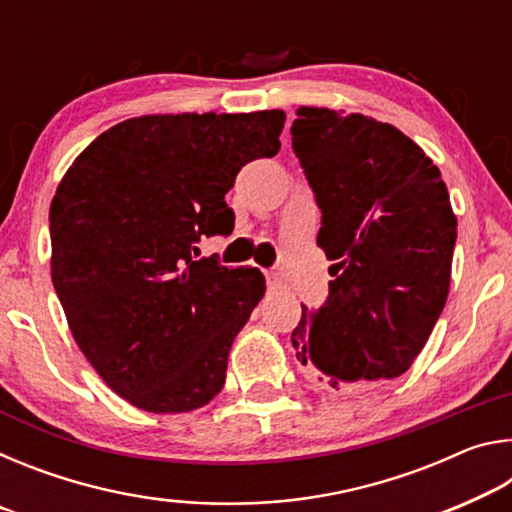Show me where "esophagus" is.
<instances>
[{"instance_id":"esophagus-1","label":"esophagus","mask_w":512,"mask_h":512,"mask_svg":"<svg viewBox=\"0 0 512 512\" xmlns=\"http://www.w3.org/2000/svg\"><path fill=\"white\" fill-rule=\"evenodd\" d=\"M264 275H266V284H268V287H271V289H280L282 287V275L280 273H277V271H264Z\"/></svg>"}]
</instances>
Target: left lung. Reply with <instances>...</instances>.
Returning a JSON list of instances; mask_svg holds the SVG:
<instances>
[{
    "instance_id": "obj_1",
    "label": "left lung",
    "mask_w": 512,
    "mask_h": 512,
    "mask_svg": "<svg viewBox=\"0 0 512 512\" xmlns=\"http://www.w3.org/2000/svg\"><path fill=\"white\" fill-rule=\"evenodd\" d=\"M291 146L332 259L323 307L302 305L296 357L327 391L400 377L443 314L456 216L440 171L391 124L300 108Z\"/></svg>"
}]
</instances>
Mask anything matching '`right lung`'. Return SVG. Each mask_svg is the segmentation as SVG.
I'll return each instance as SVG.
<instances>
[{"mask_svg": "<svg viewBox=\"0 0 512 512\" xmlns=\"http://www.w3.org/2000/svg\"><path fill=\"white\" fill-rule=\"evenodd\" d=\"M282 110L146 115L101 133L49 210L51 282L85 359L151 413L201 409L264 296L259 268L196 259L228 237L225 194L241 167L280 151Z\"/></svg>", "mask_w": 512, "mask_h": 512, "instance_id": "obj_1", "label": "right lung"}]
</instances>
